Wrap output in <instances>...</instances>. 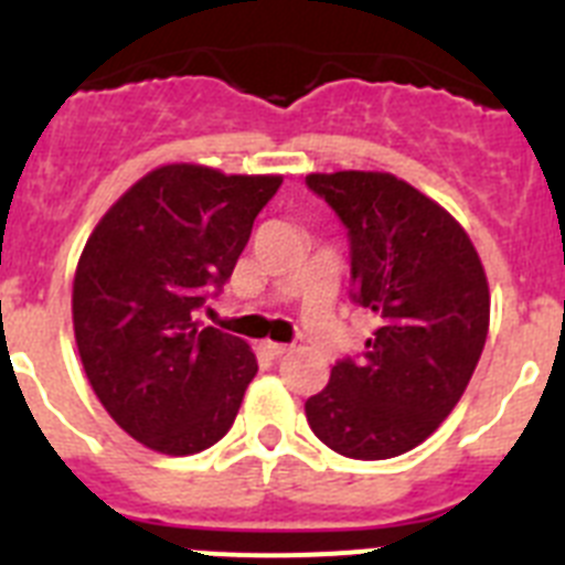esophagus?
Instances as JSON below:
<instances>
[{"label":"esophagus","mask_w":565,"mask_h":565,"mask_svg":"<svg viewBox=\"0 0 565 565\" xmlns=\"http://www.w3.org/2000/svg\"><path fill=\"white\" fill-rule=\"evenodd\" d=\"M259 348H263V353H266V356H271V359L288 353V344H279V342H263Z\"/></svg>","instance_id":"esophagus-1"}]
</instances>
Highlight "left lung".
Segmentation results:
<instances>
[{"label": "left lung", "mask_w": 565, "mask_h": 565, "mask_svg": "<svg viewBox=\"0 0 565 565\" xmlns=\"http://www.w3.org/2000/svg\"><path fill=\"white\" fill-rule=\"evenodd\" d=\"M351 237L353 299L376 319L359 362L342 359L306 402L333 452L382 461L438 430L467 391L489 331V282L461 223L391 172H313Z\"/></svg>", "instance_id": "1"}]
</instances>
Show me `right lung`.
<instances>
[{"instance_id":"obj_1","label":"right lung","mask_w":565,"mask_h":565,"mask_svg":"<svg viewBox=\"0 0 565 565\" xmlns=\"http://www.w3.org/2000/svg\"><path fill=\"white\" fill-rule=\"evenodd\" d=\"M279 174L201 163L147 172L87 237L73 279V331L98 402L163 456H194L234 424L257 359L194 311L232 277Z\"/></svg>"}]
</instances>
